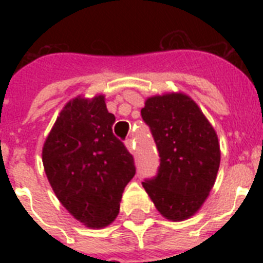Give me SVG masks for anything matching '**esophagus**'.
<instances>
[{"mask_svg": "<svg viewBox=\"0 0 263 263\" xmlns=\"http://www.w3.org/2000/svg\"><path fill=\"white\" fill-rule=\"evenodd\" d=\"M125 145H126L127 150H129L132 154H136V146H134L133 139H126V141H125Z\"/></svg>", "mask_w": 263, "mask_h": 263, "instance_id": "esophagus-1", "label": "esophagus"}]
</instances>
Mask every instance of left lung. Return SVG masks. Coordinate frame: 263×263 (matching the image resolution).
<instances>
[{
  "label": "left lung",
  "mask_w": 263,
  "mask_h": 263,
  "mask_svg": "<svg viewBox=\"0 0 263 263\" xmlns=\"http://www.w3.org/2000/svg\"><path fill=\"white\" fill-rule=\"evenodd\" d=\"M141 116L159 153L157 175L142 185L164 217L182 221L197 212L215 184L220 166L216 132L183 93L150 97Z\"/></svg>",
  "instance_id": "left-lung-1"
}]
</instances>
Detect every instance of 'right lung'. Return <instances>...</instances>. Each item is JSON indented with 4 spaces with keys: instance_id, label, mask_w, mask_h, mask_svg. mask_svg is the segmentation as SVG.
I'll use <instances>...</instances> for the list:
<instances>
[{
    "instance_id": "add662e5",
    "label": "right lung",
    "mask_w": 263,
    "mask_h": 263,
    "mask_svg": "<svg viewBox=\"0 0 263 263\" xmlns=\"http://www.w3.org/2000/svg\"><path fill=\"white\" fill-rule=\"evenodd\" d=\"M115 121L104 96L76 97L60 111L42 152L59 201L89 228L115 220L124 188L136 174L133 155L113 134Z\"/></svg>"
}]
</instances>
